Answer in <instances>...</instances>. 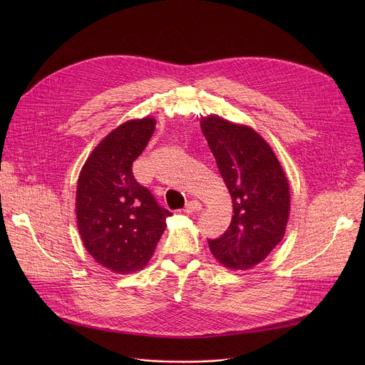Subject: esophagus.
Here are the masks:
<instances>
[{
  "label": "esophagus",
  "mask_w": 365,
  "mask_h": 365,
  "mask_svg": "<svg viewBox=\"0 0 365 365\" xmlns=\"http://www.w3.org/2000/svg\"><path fill=\"white\" fill-rule=\"evenodd\" d=\"M202 211V203L197 200H189L186 203V206L183 207V212L186 214H195V212H200Z\"/></svg>",
  "instance_id": "34e87169"
}]
</instances>
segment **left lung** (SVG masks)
<instances>
[{"label":"left lung","instance_id":"8db88e82","mask_svg":"<svg viewBox=\"0 0 365 365\" xmlns=\"http://www.w3.org/2000/svg\"><path fill=\"white\" fill-rule=\"evenodd\" d=\"M202 133L217 160L232 199V220L217 240H207L218 263L231 270H248L283 240L290 189L270 144L254 128L217 114L200 118Z\"/></svg>","mask_w":365,"mask_h":365}]
</instances>
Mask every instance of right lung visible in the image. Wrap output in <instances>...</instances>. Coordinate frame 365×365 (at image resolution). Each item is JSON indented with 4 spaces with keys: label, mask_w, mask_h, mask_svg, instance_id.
<instances>
[{
    "label": "right lung",
    "mask_w": 365,
    "mask_h": 365,
    "mask_svg": "<svg viewBox=\"0 0 365 365\" xmlns=\"http://www.w3.org/2000/svg\"><path fill=\"white\" fill-rule=\"evenodd\" d=\"M155 120H130L103 137L88 155L76 187V225L85 250L117 274L143 270L172 214L133 176Z\"/></svg>",
    "instance_id": "right-lung-1"
}]
</instances>
